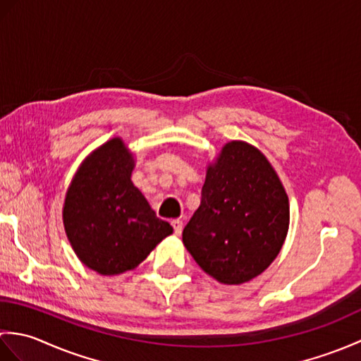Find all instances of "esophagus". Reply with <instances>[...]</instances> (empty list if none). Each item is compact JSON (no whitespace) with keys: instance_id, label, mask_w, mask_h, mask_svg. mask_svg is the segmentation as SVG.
<instances>
[{"instance_id":"34e87169","label":"esophagus","mask_w":361,"mask_h":361,"mask_svg":"<svg viewBox=\"0 0 361 361\" xmlns=\"http://www.w3.org/2000/svg\"><path fill=\"white\" fill-rule=\"evenodd\" d=\"M172 226H173V231H175V235H180L181 231H183V220L180 219H175L171 221Z\"/></svg>"}]
</instances>
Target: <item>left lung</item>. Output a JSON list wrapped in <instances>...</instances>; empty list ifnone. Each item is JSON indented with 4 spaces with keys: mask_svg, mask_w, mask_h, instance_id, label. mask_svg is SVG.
Segmentation results:
<instances>
[{
    "mask_svg": "<svg viewBox=\"0 0 361 361\" xmlns=\"http://www.w3.org/2000/svg\"><path fill=\"white\" fill-rule=\"evenodd\" d=\"M288 225V195L270 161L255 145L229 141L206 167L183 243L206 274L239 286L278 257Z\"/></svg>",
    "mask_w": 361,
    "mask_h": 361,
    "instance_id": "1",
    "label": "left lung"
}]
</instances>
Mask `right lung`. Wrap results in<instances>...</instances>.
I'll return each mask as SVG.
<instances>
[{
  "label": "right lung",
  "instance_id": "right-lung-1",
  "mask_svg": "<svg viewBox=\"0 0 361 361\" xmlns=\"http://www.w3.org/2000/svg\"><path fill=\"white\" fill-rule=\"evenodd\" d=\"M135 153L111 137L82 161L68 186L62 219L75 256L90 270H133L173 233L132 181Z\"/></svg>",
  "mask_w": 361,
  "mask_h": 361
}]
</instances>
